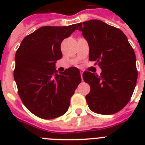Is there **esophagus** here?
Segmentation results:
<instances>
[{
	"instance_id": "34e87169",
	"label": "esophagus",
	"mask_w": 145,
	"mask_h": 145,
	"mask_svg": "<svg viewBox=\"0 0 145 145\" xmlns=\"http://www.w3.org/2000/svg\"><path fill=\"white\" fill-rule=\"evenodd\" d=\"M80 76H83V71H80Z\"/></svg>"
}]
</instances>
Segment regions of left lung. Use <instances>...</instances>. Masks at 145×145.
I'll list each match as a JSON object with an SVG mask.
<instances>
[{"mask_svg":"<svg viewBox=\"0 0 145 145\" xmlns=\"http://www.w3.org/2000/svg\"><path fill=\"white\" fill-rule=\"evenodd\" d=\"M89 47V59L101 69L100 76L89 71L83 78L90 86L86 95L89 108L100 114H113L127 105L138 77L134 50L119 28L100 20L77 24Z\"/></svg>","mask_w":145,"mask_h":145,"instance_id":"8db88e82","label":"left lung"}]
</instances>
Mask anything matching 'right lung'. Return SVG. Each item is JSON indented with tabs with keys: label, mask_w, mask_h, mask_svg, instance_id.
<instances>
[{
	"label": "right lung",
	"mask_w": 145,
	"mask_h": 145,
	"mask_svg": "<svg viewBox=\"0 0 145 145\" xmlns=\"http://www.w3.org/2000/svg\"><path fill=\"white\" fill-rule=\"evenodd\" d=\"M68 26H44L26 36L15 56L14 75L18 94L35 116L54 119L65 114L81 77L71 67L57 74L55 63L61 59V44L76 30Z\"/></svg>",
	"instance_id": "1"
}]
</instances>
